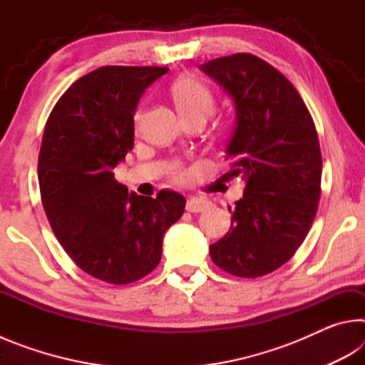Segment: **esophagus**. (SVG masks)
I'll return each instance as SVG.
<instances>
[{
  "mask_svg": "<svg viewBox=\"0 0 365 365\" xmlns=\"http://www.w3.org/2000/svg\"><path fill=\"white\" fill-rule=\"evenodd\" d=\"M209 207H211V201L205 200V197L193 196L187 201V207H185V209H187L188 212L196 214V212H205V211H207Z\"/></svg>",
  "mask_w": 365,
  "mask_h": 365,
  "instance_id": "obj_1",
  "label": "esophagus"
}]
</instances>
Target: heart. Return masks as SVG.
Segmentation results:
<instances>
[{"label":"heart","instance_id":"heart-1","mask_svg":"<svg viewBox=\"0 0 365 365\" xmlns=\"http://www.w3.org/2000/svg\"><path fill=\"white\" fill-rule=\"evenodd\" d=\"M172 98L177 104V109L185 120L191 119V117H207L214 109V96L211 90L207 88L205 83L200 80L185 77L177 80L172 85ZM141 120V110H137L133 117L135 127L140 125ZM188 174L185 170H177L175 178L177 180H185Z\"/></svg>","mask_w":365,"mask_h":365}]
</instances>
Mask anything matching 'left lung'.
I'll use <instances>...</instances> for the list:
<instances>
[{
    "instance_id": "1",
    "label": "left lung",
    "mask_w": 365,
    "mask_h": 365,
    "mask_svg": "<svg viewBox=\"0 0 365 365\" xmlns=\"http://www.w3.org/2000/svg\"><path fill=\"white\" fill-rule=\"evenodd\" d=\"M235 108L225 154L245 180L232 224L209 246L220 269L243 279L270 274L304 242L316 217L322 156L304 101L275 67L248 53L201 64Z\"/></svg>"
}]
</instances>
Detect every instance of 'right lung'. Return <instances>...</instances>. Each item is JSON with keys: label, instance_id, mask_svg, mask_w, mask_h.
<instances>
[{"label": "right lung", "instance_id": "obj_1", "mask_svg": "<svg viewBox=\"0 0 365 365\" xmlns=\"http://www.w3.org/2000/svg\"><path fill=\"white\" fill-rule=\"evenodd\" d=\"M168 67L104 66L59 98L38 156L41 202L61 246L98 280L125 285L156 269L163 238L182 217L185 197L128 193L113 169L133 150V115L145 90Z\"/></svg>", "mask_w": 365, "mask_h": 365}]
</instances>
